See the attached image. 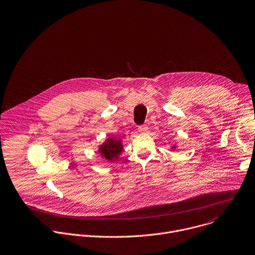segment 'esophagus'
I'll return each instance as SVG.
<instances>
[{
  "instance_id": "1",
  "label": "esophagus",
  "mask_w": 255,
  "mask_h": 255,
  "mask_svg": "<svg viewBox=\"0 0 255 255\" xmlns=\"http://www.w3.org/2000/svg\"><path fill=\"white\" fill-rule=\"evenodd\" d=\"M147 130H148V127H147L146 125H141V126L138 127V131H139V132L144 133V132H146Z\"/></svg>"
}]
</instances>
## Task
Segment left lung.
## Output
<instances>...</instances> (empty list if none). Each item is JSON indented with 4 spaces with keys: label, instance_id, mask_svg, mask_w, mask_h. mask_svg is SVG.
<instances>
[{
    "label": "left lung",
    "instance_id": "obj_1",
    "mask_svg": "<svg viewBox=\"0 0 255 255\" xmlns=\"http://www.w3.org/2000/svg\"><path fill=\"white\" fill-rule=\"evenodd\" d=\"M174 148H175V146H173V147H172V149H174Z\"/></svg>",
    "mask_w": 255,
    "mask_h": 255
}]
</instances>
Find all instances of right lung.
<instances>
[{"mask_svg":"<svg viewBox=\"0 0 255 255\" xmlns=\"http://www.w3.org/2000/svg\"><path fill=\"white\" fill-rule=\"evenodd\" d=\"M123 150V146L120 140L114 138H108L99 148V153L107 160L114 161L118 158Z\"/></svg>","mask_w":255,"mask_h":255,"instance_id":"right-lung-1","label":"right lung"}]
</instances>
